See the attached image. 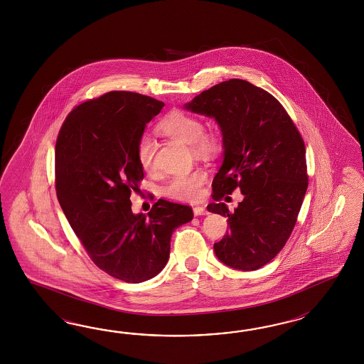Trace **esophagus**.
Instances as JSON below:
<instances>
[{
  "label": "esophagus",
  "instance_id": "34e87169",
  "mask_svg": "<svg viewBox=\"0 0 364 364\" xmlns=\"http://www.w3.org/2000/svg\"><path fill=\"white\" fill-rule=\"evenodd\" d=\"M193 213H195V216H201V215H207V213H208V210H207L205 207L196 205V207H193Z\"/></svg>",
  "mask_w": 364,
  "mask_h": 364
}]
</instances>
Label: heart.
I'll use <instances>...</instances> for the list:
<instances>
[{
    "mask_svg": "<svg viewBox=\"0 0 364 364\" xmlns=\"http://www.w3.org/2000/svg\"><path fill=\"white\" fill-rule=\"evenodd\" d=\"M203 122L183 110L168 113L159 124V131L168 137L189 144L191 151L200 157H213L223 148L220 136L215 132H205ZM137 160L144 171L154 168V146L148 136H143L137 143ZM208 180V173L203 168H196L191 172L177 173L168 181L164 193L168 198L181 201L196 200L203 193V187Z\"/></svg>",
    "mask_w": 364,
    "mask_h": 364,
    "instance_id": "obj_1",
    "label": "heart"
}]
</instances>
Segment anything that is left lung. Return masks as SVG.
Instances as JSON below:
<instances>
[{
	"label": "left lung",
	"mask_w": 364,
	"mask_h": 364,
	"mask_svg": "<svg viewBox=\"0 0 364 364\" xmlns=\"http://www.w3.org/2000/svg\"><path fill=\"white\" fill-rule=\"evenodd\" d=\"M186 109L215 117L223 133L224 161L207 208L228 218V231L215 254L232 268L255 271L283 250L298 220L309 187L303 137L284 107L245 80L223 81ZM236 187L245 198L231 213L220 200Z\"/></svg>",
	"instance_id": "1"
}]
</instances>
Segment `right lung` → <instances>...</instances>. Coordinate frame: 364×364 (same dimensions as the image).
Here are the masks:
<instances>
[{
    "label": "right lung",
    "instance_id": "right-lung-1",
    "mask_svg": "<svg viewBox=\"0 0 364 364\" xmlns=\"http://www.w3.org/2000/svg\"><path fill=\"white\" fill-rule=\"evenodd\" d=\"M164 102L112 90L81 102L57 136L55 193L92 262L119 280L141 283L166 267L171 236L193 219L189 205L160 198L148 216L133 215L143 168L137 143Z\"/></svg>",
    "mask_w": 364,
    "mask_h": 364
}]
</instances>
